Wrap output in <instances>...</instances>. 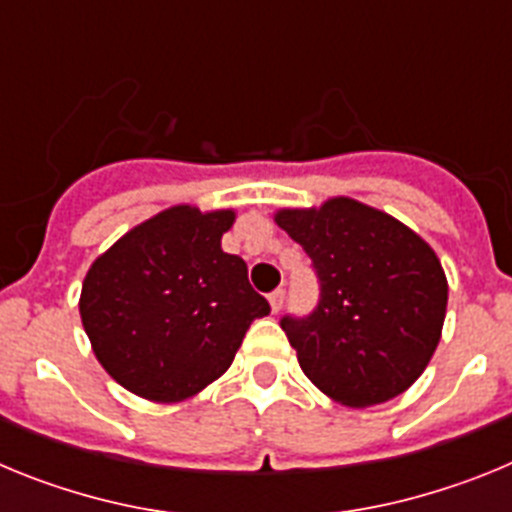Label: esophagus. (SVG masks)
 I'll list each match as a JSON object with an SVG mask.
<instances>
[{"label":"esophagus","mask_w":512,"mask_h":512,"mask_svg":"<svg viewBox=\"0 0 512 512\" xmlns=\"http://www.w3.org/2000/svg\"><path fill=\"white\" fill-rule=\"evenodd\" d=\"M269 305H271V312H279L284 305V289H274L269 295Z\"/></svg>","instance_id":"obj_1"}]
</instances>
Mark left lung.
<instances>
[{
  "instance_id": "left-lung-1",
  "label": "left lung",
  "mask_w": 512,
  "mask_h": 512,
  "mask_svg": "<svg viewBox=\"0 0 512 512\" xmlns=\"http://www.w3.org/2000/svg\"><path fill=\"white\" fill-rule=\"evenodd\" d=\"M274 223L305 248L320 279L318 307L282 318L305 377L346 408L402 395L441 341L449 282L436 251L351 197L282 207Z\"/></svg>"
}]
</instances>
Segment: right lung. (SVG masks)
Masks as SVG:
<instances>
[{
	"label": "right lung",
	"mask_w": 512,
	"mask_h": 512,
	"mask_svg": "<svg viewBox=\"0 0 512 512\" xmlns=\"http://www.w3.org/2000/svg\"><path fill=\"white\" fill-rule=\"evenodd\" d=\"M235 210L174 205L89 266L79 312L104 372L151 402H182L223 377L269 302L220 241Z\"/></svg>",
	"instance_id": "right-lung-1"
}]
</instances>
